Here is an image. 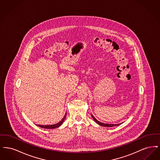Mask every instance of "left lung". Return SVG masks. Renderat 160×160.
Listing matches in <instances>:
<instances>
[{
    "mask_svg": "<svg viewBox=\"0 0 160 160\" xmlns=\"http://www.w3.org/2000/svg\"><path fill=\"white\" fill-rule=\"evenodd\" d=\"M92 117V118L93 119V120L95 121V122H96V123H97L98 125H101V126H102V127H114V126H118V125H119L120 124H121V123H119V124H109V123H102V122H100L98 121H97L94 117H93V116L91 114Z\"/></svg>",
    "mask_w": 160,
    "mask_h": 160,
    "instance_id": "obj_1",
    "label": "left lung"
}]
</instances>
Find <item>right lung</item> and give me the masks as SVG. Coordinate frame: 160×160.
Segmentation results:
<instances>
[{
  "label": "right lung",
  "instance_id": "1",
  "mask_svg": "<svg viewBox=\"0 0 160 160\" xmlns=\"http://www.w3.org/2000/svg\"><path fill=\"white\" fill-rule=\"evenodd\" d=\"M66 114H67V113H66ZM66 114L64 116L63 118L61 120V121L59 122H58V123H56V124L51 125H38V127H41V128H46V129H54V128H58V127H60L61 125L63 123V122H64V119H65V117H66Z\"/></svg>",
  "mask_w": 160,
  "mask_h": 160
}]
</instances>
